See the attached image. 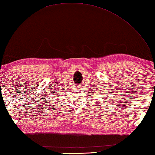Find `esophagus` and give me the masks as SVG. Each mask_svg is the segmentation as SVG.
<instances>
[{
	"instance_id": "esophagus-1",
	"label": "esophagus",
	"mask_w": 155,
	"mask_h": 155,
	"mask_svg": "<svg viewBox=\"0 0 155 155\" xmlns=\"http://www.w3.org/2000/svg\"><path fill=\"white\" fill-rule=\"evenodd\" d=\"M77 87V89H81V86L80 85H78Z\"/></svg>"
}]
</instances>
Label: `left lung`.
<instances>
[{"instance_id": "obj_1", "label": "left lung", "mask_w": 155, "mask_h": 155, "mask_svg": "<svg viewBox=\"0 0 155 155\" xmlns=\"http://www.w3.org/2000/svg\"><path fill=\"white\" fill-rule=\"evenodd\" d=\"M108 97V96H107ZM102 104H103V103H102Z\"/></svg>"}]
</instances>
